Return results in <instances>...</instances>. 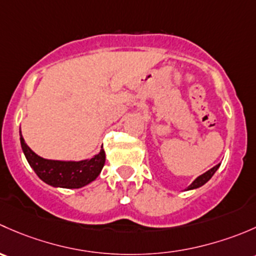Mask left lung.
I'll return each mask as SVG.
<instances>
[{
    "mask_svg": "<svg viewBox=\"0 0 256 256\" xmlns=\"http://www.w3.org/2000/svg\"><path fill=\"white\" fill-rule=\"evenodd\" d=\"M220 168V164L216 165V166H213L212 168H210V170L206 171L204 174H202L201 176H198V178H196V180L194 181V182L191 184L188 187H187V190H194V188H198V187H201L202 185H204V184L207 182L208 180H210V178L213 176V174L217 171V168Z\"/></svg>",
    "mask_w": 256,
    "mask_h": 256,
    "instance_id": "obj_1",
    "label": "left lung"
}]
</instances>
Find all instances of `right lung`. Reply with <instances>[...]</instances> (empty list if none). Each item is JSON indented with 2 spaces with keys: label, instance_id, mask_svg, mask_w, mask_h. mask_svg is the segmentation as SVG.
<instances>
[{
  "label": "right lung",
  "instance_id": "obj_1",
  "mask_svg": "<svg viewBox=\"0 0 256 256\" xmlns=\"http://www.w3.org/2000/svg\"><path fill=\"white\" fill-rule=\"evenodd\" d=\"M20 146L27 158L28 162L40 180L54 187L64 188H78L96 180L104 165L106 155L104 150L92 159L82 162H59V160H46L36 155L30 146L26 144L20 130Z\"/></svg>",
  "mask_w": 256,
  "mask_h": 256
}]
</instances>
